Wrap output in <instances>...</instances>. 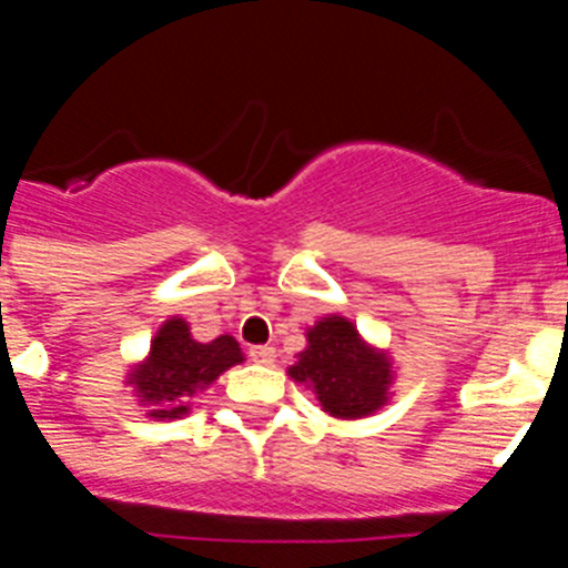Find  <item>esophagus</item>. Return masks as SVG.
I'll return each instance as SVG.
<instances>
[{
	"instance_id": "esophagus-1",
	"label": "esophagus",
	"mask_w": 568,
	"mask_h": 568,
	"mask_svg": "<svg viewBox=\"0 0 568 568\" xmlns=\"http://www.w3.org/2000/svg\"><path fill=\"white\" fill-rule=\"evenodd\" d=\"M247 355H250V361H255V364H273V361H275V349L270 344L250 346Z\"/></svg>"
}]
</instances>
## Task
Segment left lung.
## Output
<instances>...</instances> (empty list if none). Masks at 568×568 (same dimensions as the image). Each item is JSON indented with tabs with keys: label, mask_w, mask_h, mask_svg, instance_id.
Returning a JSON list of instances; mask_svg holds the SVG:
<instances>
[{
	"label": "left lung",
	"mask_w": 568,
	"mask_h": 568,
	"mask_svg": "<svg viewBox=\"0 0 568 568\" xmlns=\"http://www.w3.org/2000/svg\"><path fill=\"white\" fill-rule=\"evenodd\" d=\"M307 349L290 366L298 384L313 386L321 406L338 418H364L386 400L389 364L358 338L344 318H324L307 333Z\"/></svg>",
	"instance_id": "left-lung-1"
}]
</instances>
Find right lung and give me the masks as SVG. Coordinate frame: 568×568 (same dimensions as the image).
<instances>
[{"mask_svg": "<svg viewBox=\"0 0 568 568\" xmlns=\"http://www.w3.org/2000/svg\"><path fill=\"white\" fill-rule=\"evenodd\" d=\"M241 361L239 341L230 335H219L210 344H199L190 335V327L182 318L168 321L153 346H150L148 364L135 369L130 384L139 386L144 400L153 404V418H179L187 413V395L213 384L224 369Z\"/></svg>", "mask_w": 568, "mask_h": 568, "instance_id": "1", "label": "right lung"}]
</instances>
